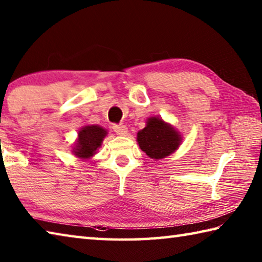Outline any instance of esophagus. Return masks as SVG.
<instances>
[{
  "instance_id": "1",
  "label": "esophagus",
  "mask_w": 262,
  "mask_h": 262,
  "mask_svg": "<svg viewBox=\"0 0 262 262\" xmlns=\"http://www.w3.org/2000/svg\"><path fill=\"white\" fill-rule=\"evenodd\" d=\"M113 130L117 133L118 135H121V136L127 135V133H128L127 127L123 125H113Z\"/></svg>"
}]
</instances>
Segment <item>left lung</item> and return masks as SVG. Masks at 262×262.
I'll return each mask as SVG.
<instances>
[{
    "label": "left lung",
    "instance_id": "1",
    "mask_svg": "<svg viewBox=\"0 0 262 262\" xmlns=\"http://www.w3.org/2000/svg\"><path fill=\"white\" fill-rule=\"evenodd\" d=\"M142 151L150 158L162 159L176 151L179 147L181 137L170 125L159 118H150L147 127L137 133Z\"/></svg>",
    "mask_w": 262,
    "mask_h": 262
}]
</instances>
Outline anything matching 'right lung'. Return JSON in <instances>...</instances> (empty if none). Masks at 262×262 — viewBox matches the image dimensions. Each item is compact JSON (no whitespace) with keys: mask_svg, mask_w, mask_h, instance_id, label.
Segmentation results:
<instances>
[{"mask_svg":"<svg viewBox=\"0 0 262 262\" xmlns=\"http://www.w3.org/2000/svg\"><path fill=\"white\" fill-rule=\"evenodd\" d=\"M106 130L99 126H86L78 132V140L74 154L78 157L89 158L101 145Z\"/></svg>","mask_w":262,"mask_h":262,"instance_id":"1","label":"right lung"}]
</instances>
